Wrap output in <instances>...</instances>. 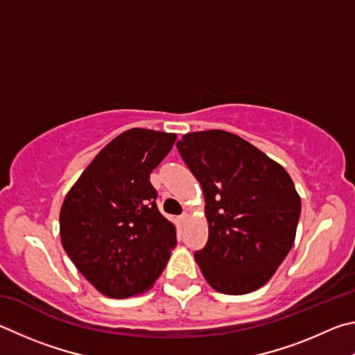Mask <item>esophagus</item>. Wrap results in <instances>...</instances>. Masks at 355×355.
Listing matches in <instances>:
<instances>
[{
	"instance_id": "esophagus-1",
	"label": "esophagus",
	"mask_w": 355,
	"mask_h": 355,
	"mask_svg": "<svg viewBox=\"0 0 355 355\" xmlns=\"http://www.w3.org/2000/svg\"><path fill=\"white\" fill-rule=\"evenodd\" d=\"M179 218H181V221H182V223L189 221V218H190V214H189V212H184L181 216H179Z\"/></svg>"
}]
</instances>
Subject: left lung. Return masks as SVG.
Masks as SVG:
<instances>
[{"label":"left lung","instance_id":"1","mask_svg":"<svg viewBox=\"0 0 355 355\" xmlns=\"http://www.w3.org/2000/svg\"><path fill=\"white\" fill-rule=\"evenodd\" d=\"M176 146L206 200L209 240L195 252L204 277L225 295L260 288L295 243L301 198L290 174L221 129L185 134Z\"/></svg>","mask_w":355,"mask_h":355}]
</instances>
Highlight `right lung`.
Masks as SVG:
<instances>
[{
  "label": "right lung",
  "instance_id": "obj_1",
  "mask_svg": "<svg viewBox=\"0 0 355 355\" xmlns=\"http://www.w3.org/2000/svg\"><path fill=\"white\" fill-rule=\"evenodd\" d=\"M176 134L134 128L105 145L68 191L60 240L68 257L104 296L123 300L153 287L176 246L159 212L149 174Z\"/></svg>",
  "mask_w": 355,
  "mask_h": 355
}]
</instances>
